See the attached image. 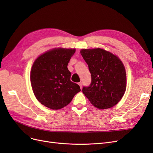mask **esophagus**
Masks as SVG:
<instances>
[{
  "label": "esophagus",
  "instance_id": "34e87169",
  "mask_svg": "<svg viewBox=\"0 0 153 153\" xmlns=\"http://www.w3.org/2000/svg\"><path fill=\"white\" fill-rule=\"evenodd\" d=\"M78 84L79 85V86H80V89H82V82H79Z\"/></svg>",
  "mask_w": 153,
  "mask_h": 153
}]
</instances>
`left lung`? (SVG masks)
<instances>
[{
    "label": "left lung",
    "mask_w": 153,
    "mask_h": 153,
    "mask_svg": "<svg viewBox=\"0 0 153 153\" xmlns=\"http://www.w3.org/2000/svg\"><path fill=\"white\" fill-rule=\"evenodd\" d=\"M80 53L91 74V84L82 92L96 108L113 107L126 89V69L116 55L103 48L82 49Z\"/></svg>",
    "instance_id": "1"
}]
</instances>
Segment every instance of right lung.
Here are the masks:
<instances>
[{
	"instance_id": "right-lung-1",
	"label": "right lung",
	"mask_w": 153,
	"mask_h": 153,
	"mask_svg": "<svg viewBox=\"0 0 153 153\" xmlns=\"http://www.w3.org/2000/svg\"><path fill=\"white\" fill-rule=\"evenodd\" d=\"M75 52V48H55L36 59L30 70V84L43 105L52 110L62 108L80 91V86L70 80L67 67Z\"/></svg>"
}]
</instances>
